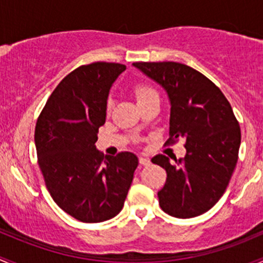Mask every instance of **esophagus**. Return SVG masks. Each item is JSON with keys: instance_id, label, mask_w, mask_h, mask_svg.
Instances as JSON below:
<instances>
[{"instance_id": "obj_1", "label": "esophagus", "mask_w": 263, "mask_h": 263, "mask_svg": "<svg viewBox=\"0 0 263 263\" xmlns=\"http://www.w3.org/2000/svg\"><path fill=\"white\" fill-rule=\"evenodd\" d=\"M139 163L142 164V166H149L151 159L147 158V157H139Z\"/></svg>"}]
</instances>
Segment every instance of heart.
Returning <instances> with one entry per match:
<instances>
[{
    "label": "heart",
    "instance_id": "heart-1",
    "mask_svg": "<svg viewBox=\"0 0 263 263\" xmlns=\"http://www.w3.org/2000/svg\"><path fill=\"white\" fill-rule=\"evenodd\" d=\"M134 93H135V97H137L138 104H139V102L145 101V100H148V99H151V97L157 96V95H158L156 91L153 90V88L149 87V86H145V85L135 86Z\"/></svg>",
    "mask_w": 263,
    "mask_h": 263
}]
</instances>
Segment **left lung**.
Here are the masks:
<instances>
[{"label":"left lung","mask_w":263,"mask_h":263,"mask_svg":"<svg viewBox=\"0 0 263 263\" xmlns=\"http://www.w3.org/2000/svg\"><path fill=\"white\" fill-rule=\"evenodd\" d=\"M143 74L168 96L170 139H185V158L157 154L167 180L158 191L159 205L176 218H194L210 210L223 196L238 161L240 129L223 92L197 72L177 62H137Z\"/></svg>","instance_id":"8db88e82"}]
</instances>
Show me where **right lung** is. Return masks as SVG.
Segmentation results:
<instances>
[{
    "instance_id": "1",
    "label": "right lung",
    "mask_w": 263,
    "mask_h": 263,
    "mask_svg": "<svg viewBox=\"0 0 263 263\" xmlns=\"http://www.w3.org/2000/svg\"><path fill=\"white\" fill-rule=\"evenodd\" d=\"M124 64L81 66L61 81L35 126V147L50 196L62 210L83 223L109 220L120 213L138 157L121 152L104 157L97 133L106 120L107 97Z\"/></svg>"
}]
</instances>
